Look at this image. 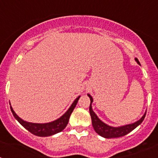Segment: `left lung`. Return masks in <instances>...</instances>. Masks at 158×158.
<instances>
[{"instance_id": "1", "label": "left lung", "mask_w": 158, "mask_h": 158, "mask_svg": "<svg viewBox=\"0 0 158 158\" xmlns=\"http://www.w3.org/2000/svg\"><path fill=\"white\" fill-rule=\"evenodd\" d=\"M136 62L140 65L138 58H135ZM90 98V106H89V112H90V115H91L92 118V123H93V127L94 128L95 131L96 133L100 135V136L106 138V139H112V138H119V137L124 136V135L129 134L131 131H133L134 129L139 126V124H141L142 123V121L144 120L145 116H146V112L145 113L144 115L142 117V118L139 119V121L135 122V123H131L129 125H126V126L119 127H110L107 124H105L104 123L102 122L100 118L97 117V115L94 113V111L92 109V103H93V100L92 98V96L90 95H88Z\"/></svg>"}]
</instances>
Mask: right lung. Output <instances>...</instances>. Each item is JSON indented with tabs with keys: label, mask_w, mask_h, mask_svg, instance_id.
<instances>
[{
	"label": "right lung",
	"mask_w": 158,
	"mask_h": 158,
	"mask_svg": "<svg viewBox=\"0 0 158 158\" xmlns=\"http://www.w3.org/2000/svg\"><path fill=\"white\" fill-rule=\"evenodd\" d=\"M80 98V96H78L77 98L74 100V102L73 103L71 107H69V110L62 115L61 118H58L57 120L53 121L51 123H27L26 121H23V119L19 118L17 115H16L15 111H13L12 107L10 106L11 111H12V114H13L14 117L17 119L18 122L21 124L22 126L24 128L27 130L29 132H31L33 135H36V136H40V137H47V136H51V135L57 134L58 132H61L63 131L67 126L68 122H69V118L70 117L71 113L73 112L74 107H76L77 101ZM10 104V103H9Z\"/></svg>",
	"instance_id": "obj_1"
}]
</instances>
